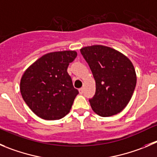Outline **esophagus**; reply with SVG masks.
<instances>
[{
    "mask_svg": "<svg viewBox=\"0 0 157 157\" xmlns=\"http://www.w3.org/2000/svg\"><path fill=\"white\" fill-rule=\"evenodd\" d=\"M79 92H80V94H82L83 93V87H81V88L79 89Z\"/></svg>",
    "mask_w": 157,
    "mask_h": 157,
    "instance_id": "1",
    "label": "esophagus"
}]
</instances>
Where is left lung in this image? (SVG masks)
Returning a JSON list of instances; mask_svg holds the SVG:
<instances>
[{
	"label": "left lung",
	"mask_w": 157,
	"mask_h": 157,
	"mask_svg": "<svg viewBox=\"0 0 157 157\" xmlns=\"http://www.w3.org/2000/svg\"><path fill=\"white\" fill-rule=\"evenodd\" d=\"M80 52L88 63L96 83L94 96L89 100L97 115H117L129 102L136 85V74L129 59L111 47L86 46Z\"/></svg>",
	"instance_id": "left-lung-1"
}]
</instances>
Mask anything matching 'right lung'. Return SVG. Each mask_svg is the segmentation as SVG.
Returning <instances> with one entry per match:
<instances>
[{
  "label": "right lung",
  "mask_w": 157,
  "mask_h": 157,
  "mask_svg": "<svg viewBox=\"0 0 157 157\" xmlns=\"http://www.w3.org/2000/svg\"><path fill=\"white\" fill-rule=\"evenodd\" d=\"M76 51L45 54L25 71L20 82L22 98L32 112L45 120H58L70 112L78 90L67 68Z\"/></svg>",
  "instance_id": "obj_1"
}]
</instances>
